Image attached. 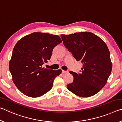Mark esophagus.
Instances as JSON below:
<instances>
[{"mask_svg":"<svg viewBox=\"0 0 122 122\" xmlns=\"http://www.w3.org/2000/svg\"><path fill=\"white\" fill-rule=\"evenodd\" d=\"M62 73H63V74H67V73H68V71H63V70H62Z\"/></svg>","mask_w":122,"mask_h":122,"instance_id":"1","label":"esophagus"}]
</instances>
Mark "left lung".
<instances>
[{
	"mask_svg": "<svg viewBox=\"0 0 122 122\" xmlns=\"http://www.w3.org/2000/svg\"><path fill=\"white\" fill-rule=\"evenodd\" d=\"M63 45L83 64L81 73L70 71L74 77L67 89L76 95L88 97L104 87L112 70L110 51L104 41L91 32L61 36Z\"/></svg>",
	"mask_w": 122,
	"mask_h": 122,
	"instance_id": "1",
	"label": "left lung"
}]
</instances>
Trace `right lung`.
Wrapping results in <instances>:
<instances>
[{
    "label": "right lung",
    "instance_id": "right-lung-1",
    "mask_svg": "<svg viewBox=\"0 0 122 122\" xmlns=\"http://www.w3.org/2000/svg\"><path fill=\"white\" fill-rule=\"evenodd\" d=\"M62 42L58 36L34 32L16 43L9 63L14 84L22 93L30 97L44 95L53 87L61 70L42 68L50 60L54 48Z\"/></svg>",
    "mask_w": 122,
    "mask_h": 122
}]
</instances>
